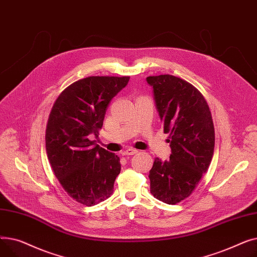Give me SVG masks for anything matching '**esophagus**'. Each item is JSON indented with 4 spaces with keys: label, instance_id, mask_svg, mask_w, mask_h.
Returning <instances> with one entry per match:
<instances>
[{
    "label": "esophagus",
    "instance_id": "esophagus-1",
    "mask_svg": "<svg viewBox=\"0 0 257 257\" xmlns=\"http://www.w3.org/2000/svg\"><path fill=\"white\" fill-rule=\"evenodd\" d=\"M137 153H138V150H134V149H128V150L123 152L124 155H134V154H137Z\"/></svg>",
    "mask_w": 257,
    "mask_h": 257
}]
</instances>
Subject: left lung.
I'll list each match as a JSON object with an SVG mask.
<instances>
[{
	"label": "left lung",
	"mask_w": 257,
	"mask_h": 257,
	"mask_svg": "<svg viewBox=\"0 0 257 257\" xmlns=\"http://www.w3.org/2000/svg\"><path fill=\"white\" fill-rule=\"evenodd\" d=\"M153 86L164 132L169 133L170 159L154 160L151 194L177 204L195 191L208 170L214 150V127L208 104L193 84L172 75L147 77Z\"/></svg>",
	"instance_id": "obj_1"
}]
</instances>
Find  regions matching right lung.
Listing matches in <instances>:
<instances>
[{"label":"right lung","instance_id":"right-lung-1","mask_svg":"<svg viewBox=\"0 0 257 257\" xmlns=\"http://www.w3.org/2000/svg\"><path fill=\"white\" fill-rule=\"evenodd\" d=\"M129 79H80L59 94L51 109L46 129L48 159L63 190L80 204L96 205L113 192L119 157L89 138L99 136L108 104Z\"/></svg>","mask_w":257,"mask_h":257}]
</instances>
